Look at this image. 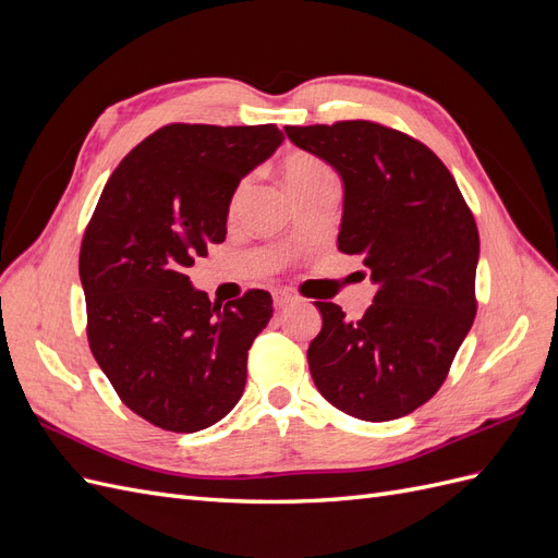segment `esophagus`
<instances>
[{"instance_id":"esophagus-1","label":"esophagus","mask_w":558,"mask_h":558,"mask_svg":"<svg viewBox=\"0 0 558 558\" xmlns=\"http://www.w3.org/2000/svg\"><path fill=\"white\" fill-rule=\"evenodd\" d=\"M298 300V295H293V293H289V291H277L275 293V307L277 310H283V307H289L291 302H295Z\"/></svg>"}]
</instances>
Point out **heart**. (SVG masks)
<instances>
[{
  "mask_svg": "<svg viewBox=\"0 0 558 558\" xmlns=\"http://www.w3.org/2000/svg\"><path fill=\"white\" fill-rule=\"evenodd\" d=\"M281 167H283L286 183H289V189L293 191V195L305 193V191L314 189V185H320L326 181H335L332 167L326 160H320L318 156L307 154V150H293V154L283 158ZM244 189H246V181H242L238 185L232 202H238L242 197Z\"/></svg>",
  "mask_w": 558,
  "mask_h": 558,
  "instance_id": "obj_1",
  "label": "heart"
}]
</instances>
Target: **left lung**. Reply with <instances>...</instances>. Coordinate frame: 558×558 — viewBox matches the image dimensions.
Wrapping results in <instances>:
<instances>
[{"instance_id":"1","label":"left lung","mask_w":558,"mask_h":558,"mask_svg":"<svg viewBox=\"0 0 558 558\" xmlns=\"http://www.w3.org/2000/svg\"><path fill=\"white\" fill-rule=\"evenodd\" d=\"M283 130L340 172L337 246L363 256L379 283L359 320L316 302L324 326L307 349L312 379L349 416L400 418L440 391L475 320V216L445 162L396 128L337 121Z\"/></svg>"}]
</instances>
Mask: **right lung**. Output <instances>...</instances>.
Here are the masks:
<instances>
[{"mask_svg": "<svg viewBox=\"0 0 558 558\" xmlns=\"http://www.w3.org/2000/svg\"><path fill=\"white\" fill-rule=\"evenodd\" d=\"M281 142L275 123L165 125L116 167L83 232L93 356L123 404L162 430L209 428L244 393L272 295L248 289L223 307L185 272L226 240L234 189Z\"/></svg>", "mask_w": 558, "mask_h": 558, "instance_id": "1", "label": "right lung"}]
</instances>
